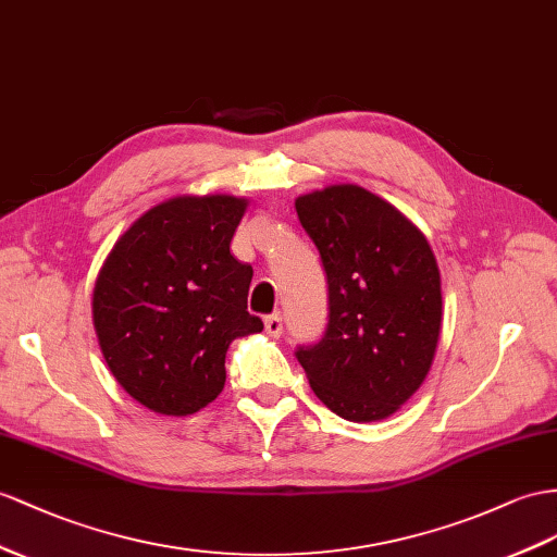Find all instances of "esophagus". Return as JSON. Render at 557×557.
I'll use <instances>...</instances> for the list:
<instances>
[{
	"label": "esophagus",
	"instance_id": "1",
	"mask_svg": "<svg viewBox=\"0 0 557 557\" xmlns=\"http://www.w3.org/2000/svg\"><path fill=\"white\" fill-rule=\"evenodd\" d=\"M284 330V322H282V315L280 312H273V315L265 318V332L273 334V336H280Z\"/></svg>",
	"mask_w": 557,
	"mask_h": 557
}]
</instances>
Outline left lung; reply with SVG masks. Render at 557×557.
<instances>
[{"mask_svg":"<svg viewBox=\"0 0 557 557\" xmlns=\"http://www.w3.org/2000/svg\"><path fill=\"white\" fill-rule=\"evenodd\" d=\"M296 213L320 251L330 296L324 336L298 346L296 360L341 419H386L419 391L435 358L442 292L431 245L358 185L298 197Z\"/></svg>","mask_w":557,"mask_h":557,"instance_id":"1","label":"left lung"}]
</instances>
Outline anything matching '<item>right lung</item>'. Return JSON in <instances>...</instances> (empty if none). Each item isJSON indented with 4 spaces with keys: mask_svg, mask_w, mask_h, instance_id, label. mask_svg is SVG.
Segmentation results:
<instances>
[{
    "mask_svg": "<svg viewBox=\"0 0 557 557\" xmlns=\"http://www.w3.org/2000/svg\"><path fill=\"white\" fill-rule=\"evenodd\" d=\"M247 199L174 197L126 231L94 289L112 376L157 414H195L225 386V352L263 330L247 310L253 268L231 253Z\"/></svg>",
    "mask_w": 557,
    "mask_h": 557,
    "instance_id": "1",
    "label": "right lung"
}]
</instances>
